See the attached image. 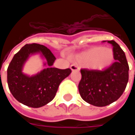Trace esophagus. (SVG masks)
<instances>
[{
    "label": "esophagus",
    "instance_id": "obj_1",
    "mask_svg": "<svg viewBox=\"0 0 135 135\" xmlns=\"http://www.w3.org/2000/svg\"><path fill=\"white\" fill-rule=\"evenodd\" d=\"M70 69H71V71H79V67H78V66H76V65H75V64L71 65Z\"/></svg>",
    "mask_w": 135,
    "mask_h": 135
}]
</instances>
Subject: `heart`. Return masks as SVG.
<instances>
[{
  "mask_svg": "<svg viewBox=\"0 0 135 135\" xmlns=\"http://www.w3.org/2000/svg\"><path fill=\"white\" fill-rule=\"evenodd\" d=\"M113 51L109 47L95 46L76 55V60L94 70H103L112 64Z\"/></svg>",
  "mask_w": 135,
  "mask_h": 135,
  "instance_id": "obj_1",
  "label": "heart"
}]
</instances>
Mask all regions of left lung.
Here are the masks:
<instances>
[{
	"mask_svg": "<svg viewBox=\"0 0 135 135\" xmlns=\"http://www.w3.org/2000/svg\"><path fill=\"white\" fill-rule=\"evenodd\" d=\"M116 61L104 71L81 69L82 79L78 85L82 98L89 104L103 107L112 103L121 97L129 80V65L124 52L113 40Z\"/></svg>",
	"mask_w": 135,
	"mask_h": 135,
	"instance_id": "8db88e82",
	"label": "left lung"
}]
</instances>
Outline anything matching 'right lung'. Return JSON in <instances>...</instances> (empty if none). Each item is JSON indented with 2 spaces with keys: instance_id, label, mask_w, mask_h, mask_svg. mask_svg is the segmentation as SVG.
Here are the masks:
<instances>
[{
  "instance_id": "1",
  "label": "right lung",
  "mask_w": 135,
  "mask_h": 135,
  "mask_svg": "<svg viewBox=\"0 0 135 135\" xmlns=\"http://www.w3.org/2000/svg\"><path fill=\"white\" fill-rule=\"evenodd\" d=\"M37 54L46 67L33 75L24 73L26 62ZM56 59L47 47L36 43L25 45L14 55L8 67L7 81L9 90L19 103L29 107L40 108L53 100L59 85L71 72L70 69L53 67Z\"/></svg>"
}]
</instances>
